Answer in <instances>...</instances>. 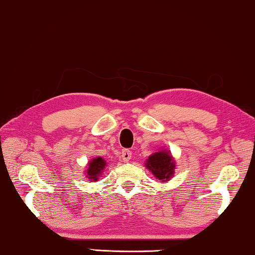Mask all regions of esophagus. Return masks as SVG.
<instances>
[{"label": "esophagus", "mask_w": 255, "mask_h": 255, "mask_svg": "<svg viewBox=\"0 0 255 255\" xmlns=\"http://www.w3.org/2000/svg\"><path fill=\"white\" fill-rule=\"evenodd\" d=\"M131 157H132V152L128 149H123V151H122V159L124 160L125 162L127 161H128V160L131 159Z\"/></svg>", "instance_id": "34e87169"}]
</instances>
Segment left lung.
Returning a JSON list of instances; mask_svg holds the SVG:
<instances>
[{
	"instance_id": "1",
	"label": "left lung",
	"mask_w": 255,
	"mask_h": 255,
	"mask_svg": "<svg viewBox=\"0 0 255 255\" xmlns=\"http://www.w3.org/2000/svg\"><path fill=\"white\" fill-rule=\"evenodd\" d=\"M145 166L149 170L152 171L158 179L166 181L170 179V177L172 176L175 162H173L172 157L169 154V152L160 151V152H155L152 155H150Z\"/></svg>"
}]
</instances>
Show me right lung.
<instances>
[{
  "mask_svg": "<svg viewBox=\"0 0 255 255\" xmlns=\"http://www.w3.org/2000/svg\"><path fill=\"white\" fill-rule=\"evenodd\" d=\"M106 162L103 160L102 158H96L93 159L91 162L88 164V169H87V177L91 179V181H96L97 177L101 175L103 169L105 168Z\"/></svg>",
  "mask_w": 255,
  "mask_h": 255,
  "instance_id": "1",
  "label": "right lung"
}]
</instances>
